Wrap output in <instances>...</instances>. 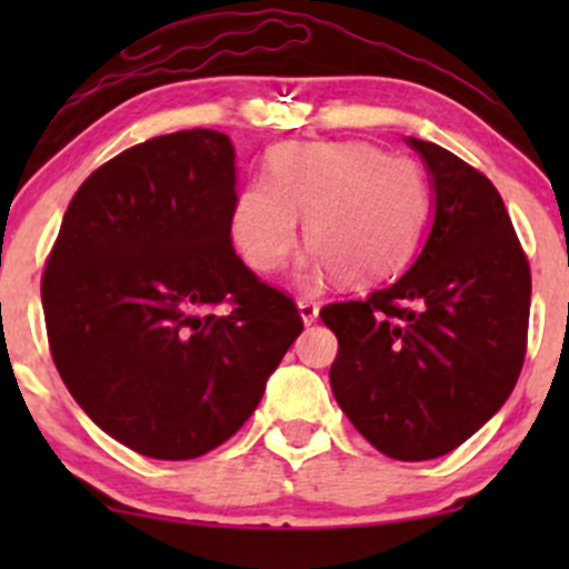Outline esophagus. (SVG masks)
I'll use <instances>...</instances> for the list:
<instances>
[{
	"label": "esophagus",
	"instance_id": "esophagus-1",
	"mask_svg": "<svg viewBox=\"0 0 569 569\" xmlns=\"http://www.w3.org/2000/svg\"><path fill=\"white\" fill-rule=\"evenodd\" d=\"M297 307H299V316H302V321L307 326L318 321V302H312V299H299Z\"/></svg>",
	"mask_w": 569,
	"mask_h": 569
}]
</instances>
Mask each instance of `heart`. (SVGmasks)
Returning <instances> with one entry per match:
<instances>
[{
	"label": "heart",
	"instance_id": "1",
	"mask_svg": "<svg viewBox=\"0 0 569 569\" xmlns=\"http://www.w3.org/2000/svg\"><path fill=\"white\" fill-rule=\"evenodd\" d=\"M428 213V184L409 158L367 141H289L267 152L264 181L234 194L232 243L257 272H276L305 217L302 283L337 272L345 283L380 280L409 259Z\"/></svg>",
	"mask_w": 569,
	"mask_h": 569
}]
</instances>
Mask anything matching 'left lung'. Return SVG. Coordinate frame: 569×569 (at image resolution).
<instances>
[{
  "mask_svg": "<svg viewBox=\"0 0 569 569\" xmlns=\"http://www.w3.org/2000/svg\"><path fill=\"white\" fill-rule=\"evenodd\" d=\"M407 143L433 189L426 246L393 283L321 318L339 339L337 403L371 447L415 462L452 452L511 396L532 280L492 181L439 143Z\"/></svg>",
  "mask_w": 569,
  "mask_h": 569,
  "instance_id": "8db88e82",
  "label": "left lung"
}]
</instances>
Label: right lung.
Here are the masks:
<instances>
[{
	"instance_id": "right-lung-1",
	"label": "right lung",
	"mask_w": 569,
	"mask_h": 569,
	"mask_svg": "<svg viewBox=\"0 0 569 569\" xmlns=\"http://www.w3.org/2000/svg\"><path fill=\"white\" fill-rule=\"evenodd\" d=\"M234 149L219 130L158 136L77 189L42 276L58 375L133 452L192 460L224 443L302 335L297 305L234 253ZM230 301V313L211 306Z\"/></svg>"
}]
</instances>
